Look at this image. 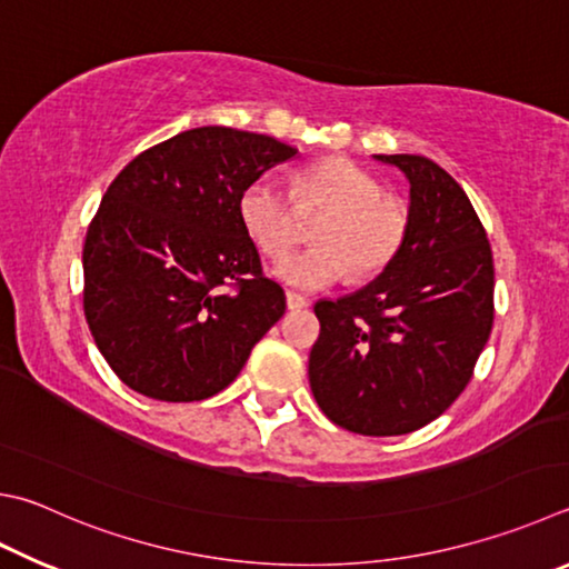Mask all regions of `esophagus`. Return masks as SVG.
I'll use <instances>...</instances> for the list:
<instances>
[{
  "instance_id": "34e87169",
  "label": "esophagus",
  "mask_w": 569,
  "mask_h": 569,
  "mask_svg": "<svg viewBox=\"0 0 569 569\" xmlns=\"http://www.w3.org/2000/svg\"><path fill=\"white\" fill-rule=\"evenodd\" d=\"M286 303H288V308H291V311H301V308H308V301L303 296H298V293H293V291H288L286 293Z\"/></svg>"
}]
</instances>
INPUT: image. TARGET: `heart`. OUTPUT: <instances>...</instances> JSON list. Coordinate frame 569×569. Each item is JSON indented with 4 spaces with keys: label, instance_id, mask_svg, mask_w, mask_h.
Instances as JSON below:
<instances>
[{
    "label": "heart",
    "instance_id": "obj_1",
    "mask_svg": "<svg viewBox=\"0 0 569 569\" xmlns=\"http://www.w3.org/2000/svg\"><path fill=\"white\" fill-rule=\"evenodd\" d=\"M293 203L303 211H326L311 233L313 249L288 256L276 266V276L298 291H320L338 283L348 271L353 278L383 273L402 251L410 231L408 206L386 193L373 173L346 157H326L296 173L291 196L266 179L241 191L243 231L273 261L296 243Z\"/></svg>",
    "mask_w": 569,
    "mask_h": 569
}]
</instances>
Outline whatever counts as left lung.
I'll return each instance as SVG.
<instances>
[{"label":"left lung","instance_id":"8db88e82","mask_svg":"<svg viewBox=\"0 0 569 569\" xmlns=\"http://www.w3.org/2000/svg\"><path fill=\"white\" fill-rule=\"evenodd\" d=\"M410 181L406 246L360 291L318 301L308 358L318 408L358 436H406L442 416L488 343L495 266L460 183L416 153H376Z\"/></svg>","mask_w":569,"mask_h":569}]
</instances>
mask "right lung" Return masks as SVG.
<instances>
[{"instance_id":"obj_1","label":"right lung","mask_w":569,"mask_h":569,"mask_svg":"<svg viewBox=\"0 0 569 569\" xmlns=\"http://www.w3.org/2000/svg\"><path fill=\"white\" fill-rule=\"evenodd\" d=\"M296 149L201 127L141 151L109 183L84 241V316L113 373L167 402L233 383L286 313L239 219L246 186Z\"/></svg>"}]
</instances>
